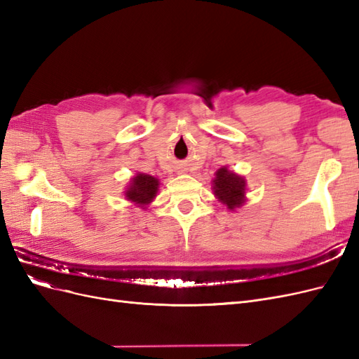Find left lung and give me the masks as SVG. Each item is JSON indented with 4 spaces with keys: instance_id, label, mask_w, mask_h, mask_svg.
<instances>
[{
    "instance_id": "obj_1",
    "label": "left lung",
    "mask_w": 359,
    "mask_h": 359,
    "mask_svg": "<svg viewBox=\"0 0 359 359\" xmlns=\"http://www.w3.org/2000/svg\"><path fill=\"white\" fill-rule=\"evenodd\" d=\"M214 180L211 181V189L217 201L222 202L227 210L235 211L241 208L247 198V182L243 175L231 170L227 166H222L214 173Z\"/></svg>"
}]
</instances>
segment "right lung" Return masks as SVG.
Here are the masks:
<instances>
[{"instance_id": "1", "label": "right lung", "mask_w": 359, "mask_h": 359, "mask_svg": "<svg viewBox=\"0 0 359 359\" xmlns=\"http://www.w3.org/2000/svg\"><path fill=\"white\" fill-rule=\"evenodd\" d=\"M160 180L148 175V173L137 172L136 175L130 180L128 186L126 187L124 196L126 199L135 205L136 208L147 210L148 205L153 202L158 193Z\"/></svg>"}]
</instances>
